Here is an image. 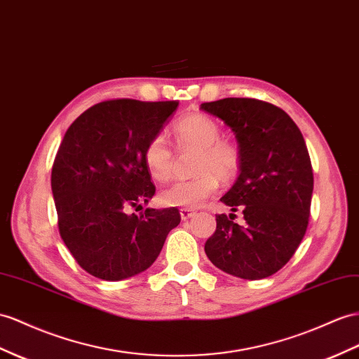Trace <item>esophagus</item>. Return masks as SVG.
I'll return each mask as SVG.
<instances>
[{
  "instance_id": "obj_1",
  "label": "esophagus",
  "mask_w": 359,
  "mask_h": 359,
  "mask_svg": "<svg viewBox=\"0 0 359 359\" xmlns=\"http://www.w3.org/2000/svg\"><path fill=\"white\" fill-rule=\"evenodd\" d=\"M194 215H196V212L192 209H187V208L180 209V217H182L183 222H187V219H189L191 217H194Z\"/></svg>"
}]
</instances>
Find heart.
I'll use <instances>...</instances> for the list:
<instances>
[{
	"instance_id": "obj_1",
	"label": "heart",
	"mask_w": 359,
	"mask_h": 359,
	"mask_svg": "<svg viewBox=\"0 0 359 359\" xmlns=\"http://www.w3.org/2000/svg\"><path fill=\"white\" fill-rule=\"evenodd\" d=\"M179 149H197L194 161V177L179 180L161 192V203L165 206L196 209L212 197L222 180H231L240 170L241 154L238 147L222 140L218 123L203 114L183 116L172 128ZM144 163L151 179L167 182L172 168V150L162 135H156L147 142Z\"/></svg>"
}]
</instances>
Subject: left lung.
I'll list each match as a JSON object with an SVG mask.
<instances>
[{"instance_id":"8db88e82","label":"left lung","mask_w":359,"mask_h":359,"mask_svg":"<svg viewBox=\"0 0 359 359\" xmlns=\"http://www.w3.org/2000/svg\"><path fill=\"white\" fill-rule=\"evenodd\" d=\"M232 128L241 154L240 176L222 197L235 214L217 215L205 244L215 267L241 279L279 271L305 236L314 174L305 140L278 106L255 98H223L200 106Z\"/></svg>"}]
</instances>
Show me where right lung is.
Returning a JSON list of instances; mask_svg holds the SVG:
<instances>
[{
	"instance_id": "add662e5",
	"label": "right lung",
	"mask_w": 359,
	"mask_h": 359,
	"mask_svg": "<svg viewBox=\"0 0 359 359\" xmlns=\"http://www.w3.org/2000/svg\"><path fill=\"white\" fill-rule=\"evenodd\" d=\"M179 101L107 100L69 126L51 170V189L63 243L81 269L103 280L147 270L180 223L176 208L149 203L156 188L144 150Z\"/></svg>"
}]
</instances>
